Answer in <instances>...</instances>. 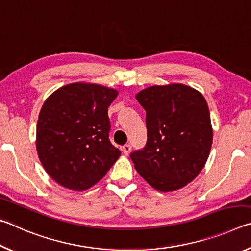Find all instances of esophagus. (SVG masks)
Returning <instances> with one entry per match:
<instances>
[{
  "label": "esophagus",
  "mask_w": 251,
  "mask_h": 251,
  "mask_svg": "<svg viewBox=\"0 0 251 251\" xmlns=\"http://www.w3.org/2000/svg\"><path fill=\"white\" fill-rule=\"evenodd\" d=\"M122 151H123V152H124L125 155H128L129 152H130V151H131V146L129 145V144H126V145H124L122 147Z\"/></svg>",
  "instance_id": "34e87169"
}]
</instances>
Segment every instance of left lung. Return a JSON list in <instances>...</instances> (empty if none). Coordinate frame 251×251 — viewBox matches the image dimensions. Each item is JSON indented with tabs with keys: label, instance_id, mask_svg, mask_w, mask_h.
Wrapping results in <instances>:
<instances>
[{
	"label": "left lung",
	"instance_id": "left-lung-1",
	"mask_svg": "<svg viewBox=\"0 0 251 251\" xmlns=\"http://www.w3.org/2000/svg\"><path fill=\"white\" fill-rule=\"evenodd\" d=\"M146 110L147 143L130 158L144 179L160 192L193 181L205 166L212 144L207 101L182 84L147 87L136 95Z\"/></svg>",
	"mask_w": 251,
	"mask_h": 251
}]
</instances>
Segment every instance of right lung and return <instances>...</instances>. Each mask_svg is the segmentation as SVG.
<instances>
[{"label":"right lung","instance_id":"add662e5","mask_svg":"<svg viewBox=\"0 0 251 251\" xmlns=\"http://www.w3.org/2000/svg\"><path fill=\"white\" fill-rule=\"evenodd\" d=\"M118 92L97 84L65 85L44 101L36 150L46 173L65 188L86 190L121 156L108 134V107Z\"/></svg>","mask_w":251,"mask_h":251}]
</instances>
